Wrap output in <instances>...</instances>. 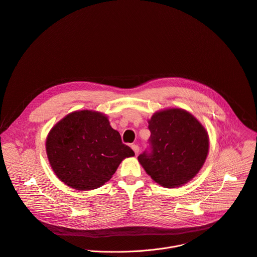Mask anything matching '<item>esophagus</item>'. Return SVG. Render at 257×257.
<instances>
[{
  "mask_svg": "<svg viewBox=\"0 0 257 257\" xmlns=\"http://www.w3.org/2000/svg\"><path fill=\"white\" fill-rule=\"evenodd\" d=\"M131 148H132V150L134 151L135 155L137 156V155L139 154V147H138V146H136V145H132V146H131Z\"/></svg>",
  "mask_w": 257,
  "mask_h": 257,
  "instance_id": "34e87169",
  "label": "esophagus"
}]
</instances>
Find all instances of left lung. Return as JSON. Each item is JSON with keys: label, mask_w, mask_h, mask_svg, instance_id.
<instances>
[{"label": "left lung", "mask_w": 257, "mask_h": 257, "mask_svg": "<svg viewBox=\"0 0 257 257\" xmlns=\"http://www.w3.org/2000/svg\"><path fill=\"white\" fill-rule=\"evenodd\" d=\"M151 153L138 156L146 172L164 188L173 189L193 179L209 152L204 126L182 108L157 111L149 120Z\"/></svg>", "instance_id": "left-lung-1"}]
</instances>
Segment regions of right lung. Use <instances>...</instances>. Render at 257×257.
<instances>
[{
  "label": "right lung",
  "mask_w": 257,
  "mask_h": 257,
  "mask_svg": "<svg viewBox=\"0 0 257 257\" xmlns=\"http://www.w3.org/2000/svg\"><path fill=\"white\" fill-rule=\"evenodd\" d=\"M46 152L56 176L79 191L103 185L125 158L134 156L107 116L89 109L73 111L55 124L46 139Z\"/></svg>",
  "instance_id": "obj_1"
}]
</instances>
